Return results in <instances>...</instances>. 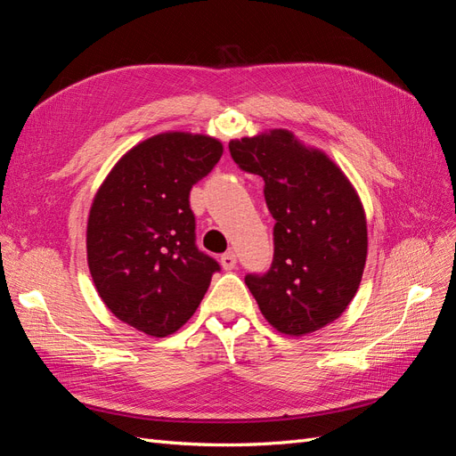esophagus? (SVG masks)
Segmentation results:
<instances>
[{
    "label": "esophagus",
    "instance_id": "obj_1",
    "mask_svg": "<svg viewBox=\"0 0 456 456\" xmlns=\"http://www.w3.org/2000/svg\"><path fill=\"white\" fill-rule=\"evenodd\" d=\"M220 265H223L224 270H233L238 266V258H236V253L233 251H228L224 253L223 256H220Z\"/></svg>",
    "mask_w": 456,
    "mask_h": 456
}]
</instances>
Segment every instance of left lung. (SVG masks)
I'll return each mask as SVG.
<instances>
[{
    "label": "left lung",
    "mask_w": 456,
    "mask_h": 456,
    "mask_svg": "<svg viewBox=\"0 0 456 456\" xmlns=\"http://www.w3.org/2000/svg\"><path fill=\"white\" fill-rule=\"evenodd\" d=\"M228 148L240 169L262 176L275 220L270 270L245 275L262 315L289 337L333 323L355 297L367 260L365 211L348 176L287 129Z\"/></svg>",
    "instance_id": "left-lung-1"
}]
</instances>
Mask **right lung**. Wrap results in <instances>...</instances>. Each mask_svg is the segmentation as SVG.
Returning a JSON list of instances; mask_svg holds the SVG:
<instances>
[{
    "label": "right lung",
    "instance_id": "1",
    "mask_svg": "<svg viewBox=\"0 0 456 456\" xmlns=\"http://www.w3.org/2000/svg\"><path fill=\"white\" fill-rule=\"evenodd\" d=\"M223 156L207 134L161 133L123 156L93 200L87 262L96 293L119 322L150 337L181 329L218 262L198 249L190 190Z\"/></svg>",
    "mask_w": 456,
    "mask_h": 456
}]
</instances>
